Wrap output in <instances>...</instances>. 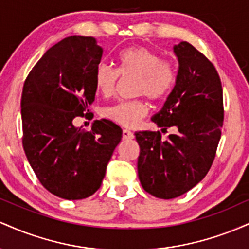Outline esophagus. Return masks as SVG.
<instances>
[{
	"label": "esophagus",
	"mask_w": 249,
	"mask_h": 249,
	"mask_svg": "<svg viewBox=\"0 0 249 249\" xmlns=\"http://www.w3.org/2000/svg\"><path fill=\"white\" fill-rule=\"evenodd\" d=\"M134 138V134L128 130H123V139L124 141H131Z\"/></svg>",
	"instance_id": "34e87169"
}]
</instances>
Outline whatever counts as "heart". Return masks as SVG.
<instances>
[{
	"label": "heart",
	"mask_w": 249,
	"mask_h": 249,
	"mask_svg": "<svg viewBox=\"0 0 249 249\" xmlns=\"http://www.w3.org/2000/svg\"><path fill=\"white\" fill-rule=\"evenodd\" d=\"M118 69L101 63L95 71V87L101 95L115 92L119 75L136 77V95H144L151 101H161L176 87L178 70L176 63L161 58L158 53L142 45L124 49L117 57ZM147 104L142 99L122 101L105 107L103 115L126 127L136 126L147 115Z\"/></svg>",
	"instance_id": "obj_1"
}]
</instances>
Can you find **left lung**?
Returning <instances> with one entry per match:
<instances>
[{"label":"left lung","mask_w":249,"mask_h":249,"mask_svg":"<svg viewBox=\"0 0 249 249\" xmlns=\"http://www.w3.org/2000/svg\"><path fill=\"white\" fill-rule=\"evenodd\" d=\"M179 61L176 87L152 122L159 131L136 132L141 147L138 177L156 198L173 199L205 178L214 158L224 124V99L218 71L204 53L187 42L174 45Z\"/></svg>","instance_id":"8db88e82"}]
</instances>
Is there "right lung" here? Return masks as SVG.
<instances>
[{"label": "right lung", "instance_id": "right-lung-1", "mask_svg": "<svg viewBox=\"0 0 249 249\" xmlns=\"http://www.w3.org/2000/svg\"><path fill=\"white\" fill-rule=\"evenodd\" d=\"M103 49L93 37L70 36L51 47L25 79L21 115L25 156L45 190L62 199L88 198L101 187L122 128L107 119L90 131L73 126L95 101Z\"/></svg>", "mask_w": 249, "mask_h": 249}]
</instances>
